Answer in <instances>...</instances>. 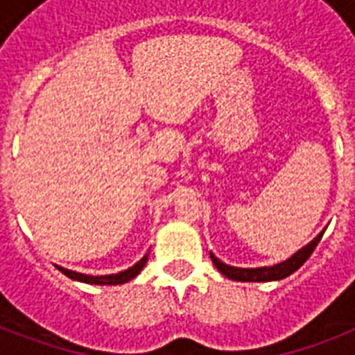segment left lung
<instances>
[{
	"label": "left lung",
	"instance_id": "1",
	"mask_svg": "<svg viewBox=\"0 0 355 355\" xmlns=\"http://www.w3.org/2000/svg\"><path fill=\"white\" fill-rule=\"evenodd\" d=\"M324 230L319 234V236L315 237L313 241L308 243L306 247H302L298 252H295L289 259L286 261H282V263H276L272 267H258V269H239V267H230V265H225L223 261L210 254L211 261L217 267V270L225 275L230 280H237V282H272V280H282V278H287L289 275H293L295 270L300 269L304 263H306V259L311 256V252L315 250V247L319 245L320 237H322Z\"/></svg>",
	"mask_w": 355,
	"mask_h": 355
}]
</instances>
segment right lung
Returning a JSON list of instances; mask_svg holds the SVG:
<instances>
[{
    "mask_svg": "<svg viewBox=\"0 0 355 355\" xmlns=\"http://www.w3.org/2000/svg\"><path fill=\"white\" fill-rule=\"evenodd\" d=\"M147 263V256L139 259L138 263H134L132 267H128L127 270H121L118 275H107V276H88L80 275V272H75V270H68L64 267H57L62 275H66L71 280L85 282V284H97V286H119V284H125V282L132 280L134 276L139 275V270L144 269V265Z\"/></svg>",
    "mask_w": 355,
    "mask_h": 355,
    "instance_id": "1",
    "label": "right lung"
}]
</instances>
